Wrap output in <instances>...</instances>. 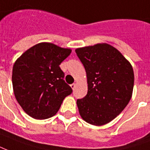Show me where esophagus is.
Masks as SVG:
<instances>
[{"mask_svg":"<svg viewBox=\"0 0 150 150\" xmlns=\"http://www.w3.org/2000/svg\"><path fill=\"white\" fill-rule=\"evenodd\" d=\"M75 86H76V84L75 83H72V84H71V87L72 89L74 90L75 88Z\"/></svg>","mask_w":150,"mask_h":150,"instance_id":"34e87169","label":"esophagus"}]
</instances>
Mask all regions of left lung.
<instances>
[{
    "label": "left lung",
    "mask_w": 150,
    "mask_h": 150,
    "mask_svg": "<svg viewBox=\"0 0 150 150\" xmlns=\"http://www.w3.org/2000/svg\"><path fill=\"white\" fill-rule=\"evenodd\" d=\"M86 70L88 91L77 100L79 115L86 122L103 126L122 111L131 98L133 67L115 47L107 44L75 50Z\"/></svg>",
    "instance_id": "left-lung-1"
}]
</instances>
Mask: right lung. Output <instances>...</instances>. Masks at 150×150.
<instances>
[{
    "instance_id": "add662e5",
    "label": "right lung",
    "mask_w": 150,
    "mask_h": 150,
    "mask_svg": "<svg viewBox=\"0 0 150 150\" xmlns=\"http://www.w3.org/2000/svg\"><path fill=\"white\" fill-rule=\"evenodd\" d=\"M71 52L51 43L35 44L16 59L13 68L14 95L22 109L35 119H46L58 112L72 93L59 65Z\"/></svg>"
}]
</instances>
